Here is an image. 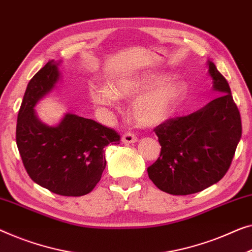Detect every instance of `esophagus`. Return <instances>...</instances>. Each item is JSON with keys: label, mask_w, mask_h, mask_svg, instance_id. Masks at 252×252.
I'll return each instance as SVG.
<instances>
[{"label": "esophagus", "mask_w": 252, "mask_h": 252, "mask_svg": "<svg viewBox=\"0 0 252 252\" xmlns=\"http://www.w3.org/2000/svg\"><path fill=\"white\" fill-rule=\"evenodd\" d=\"M122 142L124 144H132L135 143V142H137V137L136 135H134L133 133H125L123 135L122 137Z\"/></svg>", "instance_id": "esophagus-1"}]
</instances>
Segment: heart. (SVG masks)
I'll return each mask as SVG.
<instances>
[{"mask_svg": "<svg viewBox=\"0 0 252 252\" xmlns=\"http://www.w3.org/2000/svg\"><path fill=\"white\" fill-rule=\"evenodd\" d=\"M187 92V83L180 78L167 81L165 76H147L117 79L111 84L110 89L108 86H95L91 92V96L97 105L112 107L116 97L127 99L143 93L134 101L132 116L137 125L152 127L166 122L174 114L184 100Z\"/></svg>", "mask_w": 252, "mask_h": 252, "instance_id": "b5f03b06", "label": "heart"}]
</instances>
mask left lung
<instances>
[{"instance_id":"obj_1","label":"left lung","mask_w":252,"mask_h":252,"mask_svg":"<svg viewBox=\"0 0 252 252\" xmlns=\"http://www.w3.org/2000/svg\"><path fill=\"white\" fill-rule=\"evenodd\" d=\"M208 67L213 90L220 95L155 129L161 151L148 174L157 188L169 194H193L220 182L241 138V117L228 83L214 63L208 61Z\"/></svg>"}]
</instances>
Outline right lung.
Wrapping results in <instances>:
<instances>
[{
  "label": "right lung",
  "instance_id": "right-lung-1",
  "mask_svg": "<svg viewBox=\"0 0 252 252\" xmlns=\"http://www.w3.org/2000/svg\"><path fill=\"white\" fill-rule=\"evenodd\" d=\"M60 63L49 61L28 83L18 114L17 147L36 184L59 195L81 196L99 183L107 165L103 149L119 144L120 136L75 114H65L54 126L37 117L35 105L59 82Z\"/></svg>",
  "mask_w": 252,
  "mask_h": 252
}]
</instances>
